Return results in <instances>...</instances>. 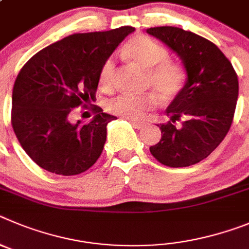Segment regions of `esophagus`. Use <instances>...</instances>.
Wrapping results in <instances>:
<instances>
[{
  "label": "esophagus",
  "mask_w": 249,
  "mask_h": 249,
  "mask_svg": "<svg viewBox=\"0 0 249 249\" xmlns=\"http://www.w3.org/2000/svg\"><path fill=\"white\" fill-rule=\"evenodd\" d=\"M127 120H129V122L131 123V124H133V126L136 127V129H141V127H142L145 125V123L138 122V120H133V119H127Z\"/></svg>",
  "instance_id": "1"
}]
</instances>
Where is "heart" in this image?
Wrapping results in <instances>:
<instances>
[{"label":"heart","mask_w":249,"mask_h":249,"mask_svg":"<svg viewBox=\"0 0 249 249\" xmlns=\"http://www.w3.org/2000/svg\"><path fill=\"white\" fill-rule=\"evenodd\" d=\"M127 57L135 63L149 71L147 86L152 87L161 98L171 100L176 98L185 88L186 69L178 62L170 60V53L163 46L146 36H139L133 38L125 48ZM114 60L108 58L103 63L99 71V83L104 88H109L113 80ZM159 99L155 93L146 94H120L113 98L107 104L109 113L140 120L149 111L158 107Z\"/></svg>","instance_id":"heart-1"}]
</instances>
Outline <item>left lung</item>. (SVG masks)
I'll use <instances>...</instances> for the list:
<instances>
[{"mask_svg": "<svg viewBox=\"0 0 249 249\" xmlns=\"http://www.w3.org/2000/svg\"><path fill=\"white\" fill-rule=\"evenodd\" d=\"M146 32L178 53L187 71L185 88L166 110L170 120L159 125L161 140L150 152L165 166H191L227 135L238 98L237 73L218 47L201 36L170 26Z\"/></svg>", "mask_w": 249, "mask_h": 249, "instance_id": "8db88e82", "label": "left lung"}]
</instances>
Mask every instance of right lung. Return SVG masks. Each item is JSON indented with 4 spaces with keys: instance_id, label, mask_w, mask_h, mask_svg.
Instances as JSON below:
<instances>
[{
    "instance_id": "add662e5",
    "label": "right lung",
    "mask_w": 249,
    "mask_h": 249,
    "mask_svg": "<svg viewBox=\"0 0 249 249\" xmlns=\"http://www.w3.org/2000/svg\"><path fill=\"white\" fill-rule=\"evenodd\" d=\"M134 27L74 33L36 53L19 71L12 91L11 123L19 144L38 166L73 176L90 169L102 155L107 125L116 119L98 105L96 116L71 124L69 115L94 100L103 63Z\"/></svg>"
}]
</instances>
